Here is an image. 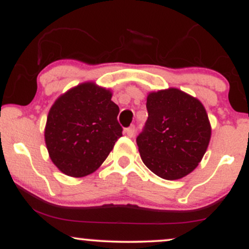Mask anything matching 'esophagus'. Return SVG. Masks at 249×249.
I'll use <instances>...</instances> for the list:
<instances>
[{"label":"esophagus","mask_w":249,"mask_h":249,"mask_svg":"<svg viewBox=\"0 0 249 249\" xmlns=\"http://www.w3.org/2000/svg\"><path fill=\"white\" fill-rule=\"evenodd\" d=\"M125 132H126V134L128 137H131V138H132V137L134 136V133H136V127L133 126H130V127H127L126 130H125Z\"/></svg>","instance_id":"obj_1"}]
</instances>
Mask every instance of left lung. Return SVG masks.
<instances>
[{
	"label": "left lung",
	"instance_id": "left-lung-1",
	"mask_svg": "<svg viewBox=\"0 0 249 249\" xmlns=\"http://www.w3.org/2000/svg\"><path fill=\"white\" fill-rule=\"evenodd\" d=\"M147 121L137 137L142 160L166 180L187 176L198 166L211 139L206 110L178 89L147 96Z\"/></svg>",
	"mask_w": 249,
	"mask_h": 249
}]
</instances>
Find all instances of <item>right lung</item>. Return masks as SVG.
Wrapping results in <instances>:
<instances>
[{
  "mask_svg": "<svg viewBox=\"0 0 249 249\" xmlns=\"http://www.w3.org/2000/svg\"><path fill=\"white\" fill-rule=\"evenodd\" d=\"M111 92L84 83L59 97L50 108L45 144L50 158L63 173L84 177L107 158L123 136L118 105Z\"/></svg>",
  "mask_w": 249,
  "mask_h": 249,
  "instance_id": "right-lung-1",
  "label": "right lung"
}]
</instances>
